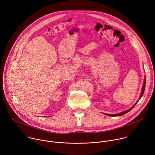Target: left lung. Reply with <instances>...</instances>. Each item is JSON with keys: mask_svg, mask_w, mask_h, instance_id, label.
<instances>
[{"mask_svg": "<svg viewBox=\"0 0 155 155\" xmlns=\"http://www.w3.org/2000/svg\"><path fill=\"white\" fill-rule=\"evenodd\" d=\"M145 80H144V83H143V87H142V93H141V95H140V99L142 97V96H143V93H144V90H145ZM136 103V104H137ZM136 104H134L133 106H132L130 108H129V110H126V111H124V112H121V113H120V114H115V115H110V114H105V115H108V116H110V117H117V116H121V115H124V114H127L128 112H129V111H130V110L133 108L134 107V106L136 105Z\"/></svg>", "mask_w": 155, "mask_h": 155, "instance_id": "8db88e82", "label": "left lung"}]
</instances>
